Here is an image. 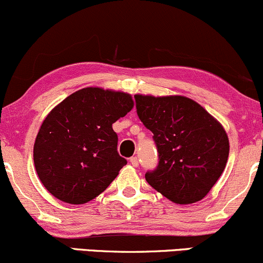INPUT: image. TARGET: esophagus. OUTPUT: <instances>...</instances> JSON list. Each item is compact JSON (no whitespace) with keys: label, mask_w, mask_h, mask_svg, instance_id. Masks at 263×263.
<instances>
[{"label":"esophagus","mask_w":263,"mask_h":263,"mask_svg":"<svg viewBox=\"0 0 263 263\" xmlns=\"http://www.w3.org/2000/svg\"><path fill=\"white\" fill-rule=\"evenodd\" d=\"M129 162H131V164L134 167H137L138 166V158L137 157H131V158H129Z\"/></svg>","instance_id":"obj_1"}]
</instances>
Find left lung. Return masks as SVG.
<instances>
[{
	"label": "left lung",
	"mask_w": 263,
	"mask_h": 263,
	"mask_svg": "<svg viewBox=\"0 0 263 263\" xmlns=\"http://www.w3.org/2000/svg\"><path fill=\"white\" fill-rule=\"evenodd\" d=\"M137 115L154 134L158 162L148 184L174 203L201 201L221 177L230 142L223 126L200 103L180 95H135Z\"/></svg>",
	"instance_id": "8db88e82"
}]
</instances>
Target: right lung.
Instances as JSON below:
<instances>
[{
  "instance_id": "right-lung-1",
  "label": "right lung",
  "mask_w": 263,
  "mask_h": 263,
  "mask_svg": "<svg viewBox=\"0 0 263 263\" xmlns=\"http://www.w3.org/2000/svg\"><path fill=\"white\" fill-rule=\"evenodd\" d=\"M127 92L86 87L54 106L43 120L33 162L45 189L71 204L96 198L127 163L112 123L134 108Z\"/></svg>"
}]
</instances>
